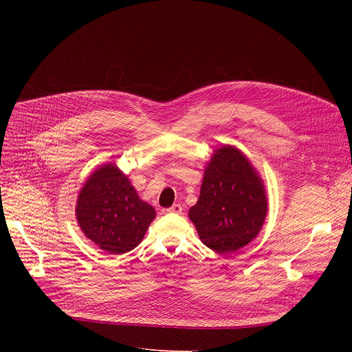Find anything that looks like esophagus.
I'll list each match as a JSON object with an SVG mask.
<instances>
[{
  "mask_svg": "<svg viewBox=\"0 0 352 352\" xmlns=\"http://www.w3.org/2000/svg\"><path fill=\"white\" fill-rule=\"evenodd\" d=\"M166 211L174 212V214H181L182 212V207H181V204H174L173 207H170Z\"/></svg>",
  "mask_w": 352,
  "mask_h": 352,
  "instance_id": "1",
  "label": "esophagus"
}]
</instances>
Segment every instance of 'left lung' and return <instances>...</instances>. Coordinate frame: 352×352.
<instances>
[{
	"instance_id": "1",
	"label": "left lung",
	"mask_w": 352,
	"mask_h": 352,
	"mask_svg": "<svg viewBox=\"0 0 352 352\" xmlns=\"http://www.w3.org/2000/svg\"><path fill=\"white\" fill-rule=\"evenodd\" d=\"M188 215L202 244L218 254L241 250L260 232L267 215L264 184L241 151L230 145L215 151Z\"/></svg>"
}]
</instances>
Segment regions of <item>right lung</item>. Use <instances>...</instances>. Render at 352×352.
<instances>
[{"instance_id": "add662e5", "label": "right lung", "mask_w": 352, "mask_h": 352, "mask_svg": "<svg viewBox=\"0 0 352 352\" xmlns=\"http://www.w3.org/2000/svg\"><path fill=\"white\" fill-rule=\"evenodd\" d=\"M82 232L107 254L134 250L155 218V210L140 199L129 179L113 164L91 174L77 201Z\"/></svg>"}]
</instances>
